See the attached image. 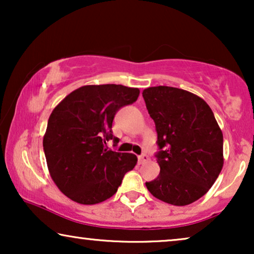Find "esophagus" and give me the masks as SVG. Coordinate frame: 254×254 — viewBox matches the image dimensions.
<instances>
[{"label":"esophagus","instance_id":"1","mask_svg":"<svg viewBox=\"0 0 254 254\" xmlns=\"http://www.w3.org/2000/svg\"><path fill=\"white\" fill-rule=\"evenodd\" d=\"M149 161V157L147 154H142L141 156H138V163L140 164H144V163H147Z\"/></svg>","mask_w":254,"mask_h":254}]
</instances>
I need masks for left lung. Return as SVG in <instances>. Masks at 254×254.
Segmentation results:
<instances>
[{"mask_svg": "<svg viewBox=\"0 0 254 254\" xmlns=\"http://www.w3.org/2000/svg\"><path fill=\"white\" fill-rule=\"evenodd\" d=\"M142 96L155 121L161 168L145 186L173 206L199 200L223 168V134L213 111L199 96L172 86H151Z\"/></svg>", "mask_w": 254, "mask_h": 254, "instance_id": "8db88e82", "label": "left lung"}]
</instances>
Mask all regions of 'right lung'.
<instances>
[{"label": "right lung", "instance_id": "1", "mask_svg": "<svg viewBox=\"0 0 254 254\" xmlns=\"http://www.w3.org/2000/svg\"><path fill=\"white\" fill-rule=\"evenodd\" d=\"M137 88L120 84L84 85L69 93L53 110L44 135L48 171L59 190L81 204L103 202L117 193L137 157L105 148L114 145V116L136 102Z\"/></svg>", "mask_w": 254, "mask_h": 254}]
</instances>
